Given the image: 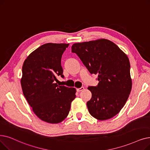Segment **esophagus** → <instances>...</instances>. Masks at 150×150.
Here are the masks:
<instances>
[{
	"mask_svg": "<svg viewBox=\"0 0 150 150\" xmlns=\"http://www.w3.org/2000/svg\"><path fill=\"white\" fill-rule=\"evenodd\" d=\"M83 89H84V87H81V88H77L76 90H77V92H80V91H82Z\"/></svg>",
	"mask_w": 150,
	"mask_h": 150,
	"instance_id": "obj_1",
	"label": "esophagus"
}]
</instances>
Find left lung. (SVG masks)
Returning <instances> with one entry per match:
<instances>
[{"label":"left lung","mask_w":150,"mask_h":150,"mask_svg":"<svg viewBox=\"0 0 150 150\" xmlns=\"http://www.w3.org/2000/svg\"><path fill=\"white\" fill-rule=\"evenodd\" d=\"M71 49L90 74H98V85L88 87L92 95L87 103L90 115L99 120L116 115L126 104L132 88L127 55L105 39L78 42Z\"/></svg>","instance_id":"obj_1"}]
</instances>
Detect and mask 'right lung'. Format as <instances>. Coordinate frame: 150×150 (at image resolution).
Returning a JSON list of instances; mask_svg holds the SVG:
<instances>
[{
    "label": "right lung",
    "mask_w": 150,
    "mask_h": 150,
    "mask_svg": "<svg viewBox=\"0 0 150 150\" xmlns=\"http://www.w3.org/2000/svg\"><path fill=\"white\" fill-rule=\"evenodd\" d=\"M69 44L46 43L32 52L23 66L21 80L24 96L39 118L59 123L68 116L76 89L59 86L57 77H64L62 57Z\"/></svg>",
    "instance_id": "obj_1"
}]
</instances>
